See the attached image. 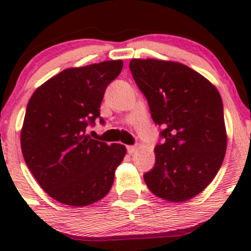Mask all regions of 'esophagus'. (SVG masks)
Masks as SVG:
<instances>
[{
  "mask_svg": "<svg viewBox=\"0 0 251 251\" xmlns=\"http://www.w3.org/2000/svg\"><path fill=\"white\" fill-rule=\"evenodd\" d=\"M127 151H128V153H129V154H133V153L137 152V147H136V146H128Z\"/></svg>",
  "mask_w": 251,
  "mask_h": 251,
  "instance_id": "obj_1",
  "label": "esophagus"
}]
</instances>
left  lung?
Here are the masks:
<instances>
[{
    "instance_id": "left-lung-1",
    "label": "left lung",
    "mask_w": 251,
    "mask_h": 251,
    "mask_svg": "<svg viewBox=\"0 0 251 251\" xmlns=\"http://www.w3.org/2000/svg\"><path fill=\"white\" fill-rule=\"evenodd\" d=\"M133 79L148 101L163 143L145 174L151 192L171 202L202 192L223 165L226 137L220 93L202 75L175 61L132 59Z\"/></svg>"
}]
</instances>
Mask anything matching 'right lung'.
<instances>
[{
	"label": "right lung",
	"instance_id": "obj_1",
	"mask_svg": "<svg viewBox=\"0 0 251 251\" xmlns=\"http://www.w3.org/2000/svg\"><path fill=\"white\" fill-rule=\"evenodd\" d=\"M122 60L65 69L39 86L30 98L21 129L26 165L44 191L70 206L92 205L112 188L123 145L86 134L100 117L106 86L118 76Z\"/></svg>",
	"mask_w": 251,
	"mask_h": 251
}]
</instances>
